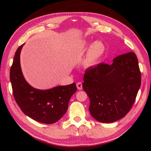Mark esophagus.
<instances>
[{
	"mask_svg": "<svg viewBox=\"0 0 151 151\" xmlns=\"http://www.w3.org/2000/svg\"><path fill=\"white\" fill-rule=\"evenodd\" d=\"M77 88L79 90H81L83 89V84H82L81 82H79V83H77Z\"/></svg>",
	"mask_w": 151,
	"mask_h": 151,
	"instance_id": "1",
	"label": "esophagus"
}]
</instances>
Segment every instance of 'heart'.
Masks as SVG:
<instances>
[{
  "label": "heart",
  "instance_id": "heart-1",
  "mask_svg": "<svg viewBox=\"0 0 151 151\" xmlns=\"http://www.w3.org/2000/svg\"><path fill=\"white\" fill-rule=\"evenodd\" d=\"M84 50L88 49V52L83 60V64L86 67L93 66L96 63L105 52L104 45L101 42H89L85 41L82 44Z\"/></svg>",
  "mask_w": 151,
  "mask_h": 151
}]
</instances>
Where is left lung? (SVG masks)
Here are the masks:
<instances>
[{
    "label": "left lung",
    "mask_w": 151,
    "mask_h": 151,
    "mask_svg": "<svg viewBox=\"0 0 151 151\" xmlns=\"http://www.w3.org/2000/svg\"><path fill=\"white\" fill-rule=\"evenodd\" d=\"M83 88L90 99L89 110L96 120L111 123L124 117L135 102L141 84L136 55L129 52L85 71Z\"/></svg>",
    "instance_id": "obj_1"
}]
</instances>
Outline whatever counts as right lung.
<instances>
[{"instance_id":"add662e5","label":"right lung","mask_w":151,"mask_h":151,"mask_svg":"<svg viewBox=\"0 0 151 151\" xmlns=\"http://www.w3.org/2000/svg\"><path fill=\"white\" fill-rule=\"evenodd\" d=\"M23 45L17 49L10 70L14 97L25 115L40 123L52 124L66 113L70 98L77 91L76 84L59 86L47 90L31 87L24 79L20 65Z\"/></svg>"}]
</instances>
